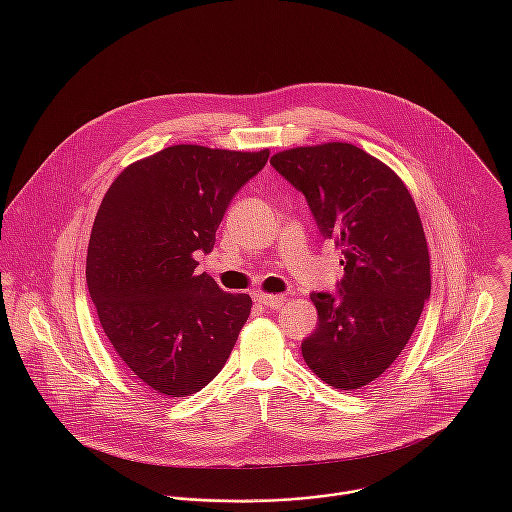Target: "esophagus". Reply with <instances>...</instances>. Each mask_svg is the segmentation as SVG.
<instances>
[{
  "label": "esophagus",
  "instance_id": "34e87169",
  "mask_svg": "<svg viewBox=\"0 0 512 512\" xmlns=\"http://www.w3.org/2000/svg\"><path fill=\"white\" fill-rule=\"evenodd\" d=\"M256 301H258V303H262V305H264V307H268V309H280V307L284 305L286 297H284V295H268V293H258V295H256Z\"/></svg>",
  "mask_w": 512,
  "mask_h": 512
}]
</instances>
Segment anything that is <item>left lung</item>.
Instances as JSON below:
<instances>
[{
  "mask_svg": "<svg viewBox=\"0 0 512 512\" xmlns=\"http://www.w3.org/2000/svg\"><path fill=\"white\" fill-rule=\"evenodd\" d=\"M270 163L303 193L323 238L343 252L337 292L309 295L319 321L301 355L329 386L363 388L402 353L430 297L416 203L388 165L353 144L286 149Z\"/></svg>",
  "mask_w": 512,
  "mask_h": 512,
  "instance_id": "left-lung-1",
  "label": "left lung"
}]
</instances>
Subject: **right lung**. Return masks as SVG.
<instances>
[{"label": "right lung", "instance_id": "add662e5", "mask_svg": "<svg viewBox=\"0 0 512 512\" xmlns=\"http://www.w3.org/2000/svg\"><path fill=\"white\" fill-rule=\"evenodd\" d=\"M262 151L171 146L126 167L96 213L86 284L116 355L140 382L179 398L230 357L252 299L197 274L232 197L264 169Z\"/></svg>", "mask_w": 512, "mask_h": 512}]
</instances>
